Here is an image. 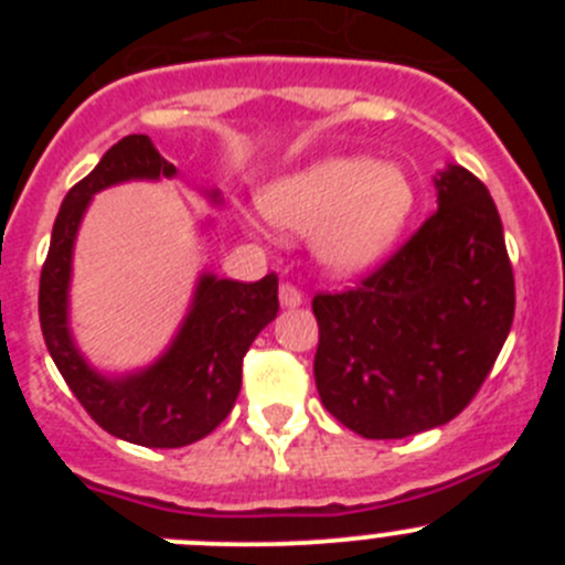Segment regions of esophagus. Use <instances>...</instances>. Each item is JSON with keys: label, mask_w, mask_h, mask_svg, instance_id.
<instances>
[{"label": "esophagus", "mask_w": 565, "mask_h": 565, "mask_svg": "<svg viewBox=\"0 0 565 565\" xmlns=\"http://www.w3.org/2000/svg\"><path fill=\"white\" fill-rule=\"evenodd\" d=\"M279 302H282V308H297L302 306V294H299V288L291 286V282H282V286H279Z\"/></svg>", "instance_id": "1"}]
</instances>
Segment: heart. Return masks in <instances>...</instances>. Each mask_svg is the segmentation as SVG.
I'll list each match as a JSON object with an SVG mask.
<instances>
[{
    "instance_id": "b5f03b06",
    "label": "heart",
    "mask_w": 565,
    "mask_h": 565,
    "mask_svg": "<svg viewBox=\"0 0 565 565\" xmlns=\"http://www.w3.org/2000/svg\"><path fill=\"white\" fill-rule=\"evenodd\" d=\"M259 209L286 232H311V252L326 271L356 277L393 252L416 209V189L396 163L326 154L268 183Z\"/></svg>"
}]
</instances>
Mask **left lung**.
I'll list each match as a JSON object with an SVG mask.
<instances>
[{"instance_id": "left-lung-1", "label": "left lung", "mask_w": 565, "mask_h": 565, "mask_svg": "<svg viewBox=\"0 0 565 565\" xmlns=\"http://www.w3.org/2000/svg\"><path fill=\"white\" fill-rule=\"evenodd\" d=\"M436 192V212L391 259L356 288L311 302L319 398L362 438H407L452 422L512 328L515 277L489 189L447 167Z\"/></svg>"}]
</instances>
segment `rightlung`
Returning <instances> with one entry per match:
<instances>
[{
    "mask_svg": "<svg viewBox=\"0 0 565 565\" xmlns=\"http://www.w3.org/2000/svg\"><path fill=\"white\" fill-rule=\"evenodd\" d=\"M174 174L178 169L154 149L149 135H127L109 147L98 167L64 198L39 279L44 344L73 396L109 436L154 450L201 441L232 413L243 382V356L279 311L277 274L257 282L203 274L181 331L158 362L109 379L78 353L67 326V288L73 243L89 198L115 183ZM212 201H217V192H212Z\"/></svg>",
    "mask_w": 565,
    "mask_h": 565,
    "instance_id": "right-lung-1",
    "label": "right lung"
}]
</instances>
